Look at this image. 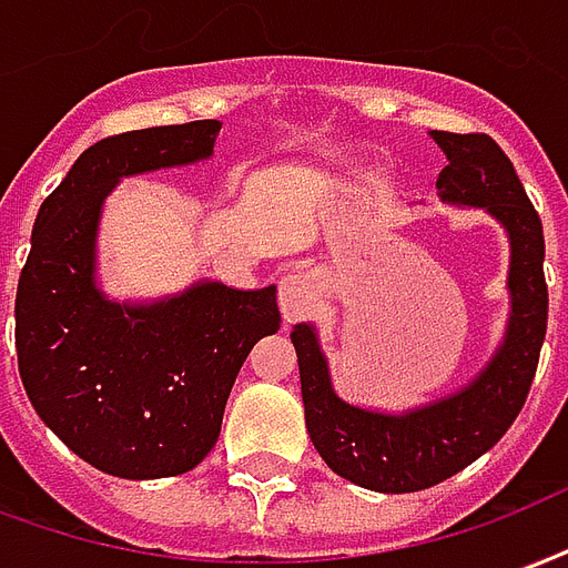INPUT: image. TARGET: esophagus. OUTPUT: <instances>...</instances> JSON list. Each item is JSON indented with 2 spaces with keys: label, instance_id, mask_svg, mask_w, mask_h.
I'll use <instances>...</instances> for the list:
<instances>
[{
  "label": "esophagus",
  "instance_id": "obj_1",
  "mask_svg": "<svg viewBox=\"0 0 568 568\" xmlns=\"http://www.w3.org/2000/svg\"><path fill=\"white\" fill-rule=\"evenodd\" d=\"M322 297V285H318V273L313 271H288L280 280V310H283L285 322H297L304 318Z\"/></svg>",
  "mask_w": 568,
  "mask_h": 568
}]
</instances>
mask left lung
<instances>
[{
  "label": "left lung",
  "mask_w": 568,
  "mask_h": 568,
  "mask_svg": "<svg viewBox=\"0 0 568 568\" xmlns=\"http://www.w3.org/2000/svg\"><path fill=\"white\" fill-rule=\"evenodd\" d=\"M448 159L436 180L439 199L481 207L506 229V337L476 379L448 397L390 415L339 400L313 325H295L292 343L310 439L337 476L379 494H413L460 473L503 439L530 394L548 327L545 234L508 155L487 134L430 132Z\"/></svg>",
  "instance_id": "obj_1"
}]
</instances>
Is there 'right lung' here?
I'll return each instance as SVG.
<instances>
[{
	"instance_id": "obj_1",
	"label": "right lung",
	"mask_w": 568,
	"mask_h": 568,
	"mask_svg": "<svg viewBox=\"0 0 568 568\" xmlns=\"http://www.w3.org/2000/svg\"><path fill=\"white\" fill-rule=\"evenodd\" d=\"M220 129L195 120L104 138L38 210L17 283V367L38 418L108 476L195 469L220 439L246 355L280 331L276 285L204 280L165 301L120 304L95 283L102 204L120 178L210 159Z\"/></svg>"
}]
</instances>
